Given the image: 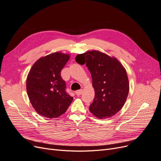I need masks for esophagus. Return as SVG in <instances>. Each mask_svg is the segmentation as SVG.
Masks as SVG:
<instances>
[{
    "label": "esophagus",
    "mask_w": 161,
    "mask_h": 161,
    "mask_svg": "<svg viewBox=\"0 0 161 161\" xmlns=\"http://www.w3.org/2000/svg\"><path fill=\"white\" fill-rule=\"evenodd\" d=\"M82 92H83V90H80L76 91L75 93H76L77 96H80V95L82 93Z\"/></svg>",
    "instance_id": "1"
}]
</instances>
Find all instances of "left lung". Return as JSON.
Listing matches in <instances>:
<instances>
[{"label": "left lung", "instance_id": "1", "mask_svg": "<svg viewBox=\"0 0 161 161\" xmlns=\"http://www.w3.org/2000/svg\"><path fill=\"white\" fill-rule=\"evenodd\" d=\"M75 61L86 64L92 78L95 97L90 106L99 119L111 117L119 111L127 98L129 82L125 68L114 57L98 50L77 55Z\"/></svg>", "mask_w": 161, "mask_h": 161}]
</instances>
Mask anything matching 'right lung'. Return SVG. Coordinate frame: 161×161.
Returning <instances> with one entry per match:
<instances>
[{
    "label": "right lung",
    "instance_id": "1",
    "mask_svg": "<svg viewBox=\"0 0 161 161\" xmlns=\"http://www.w3.org/2000/svg\"><path fill=\"white\" fill-rule=\"evenodd\" d=\"M70 55L60 52L39 58L26 78V91L34 109L39 115L56 118L66 111L73 97L65 92L60 72Z\"/></svg>",
    "mask_w": 161,
    "mask_h": 161
}]
</instances>
